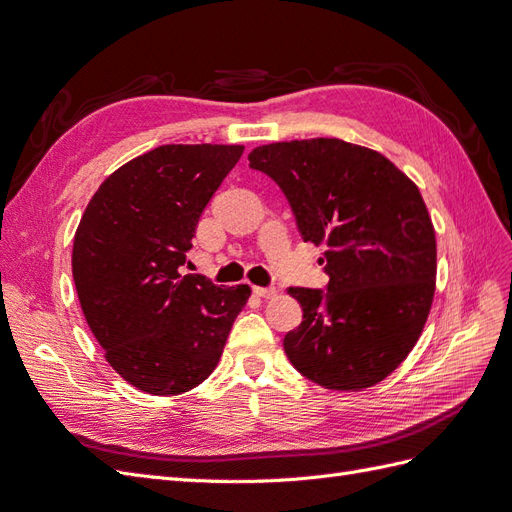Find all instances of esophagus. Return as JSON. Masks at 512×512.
<instances>
[{
	"instance_id": "34e87169",
	"label": "esophagus",
	"mask_w": 512,
	"mask_h": 512,
	"mask_svg": "<svg viewBox=\"0 0 512 512\" xmlns=\"http://www.w3.org/2000/svg\"><path fill=\"white\" fill-rule=\"evenodd\" d=\"M254 294H258V297H262V299H273L275 294H277V290L275 288H260V286H254Z\"/></svg>"
}]
</instances>
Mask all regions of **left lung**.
<instances>
[{
    "instance_id": "obj_1",
    "label": "left lung",
    "mask_w": 512,
    "mask_h": 512,
    "mask_svg": "<svg viewBox=\"0 0 512 512\" xmlns=\"http://www.w3.org/2000/svg\"><path fill=\"white\" fill-rule=\"evenodd\" d=\"M303 241L327 243V290L288 288L303 322L286 333L294 369L324 389L359 391L414 348L436 290V230L423 196L382 153L339 138L256 147Z\"/></svg>"
}]
</instances>
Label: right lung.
I'll list each match as a JSON object with an SVG mask.
<instances>
[{"mask_svg": "<svg viewBox=\"0 0 512 512\" xmlns=\"http://www.w3.org/2000/svg\"><path fill=\"white\" fill-rule=\"evenodd\" d=\"M243 145H162L117 168L89 200L72 247L85 320L138 391L179 395L209 378L250 286L181 275L200 215Z\"/></svg>", "mask_w": 512, "mask_h": 512, "instance_id": "right-lung-1", "label": "right lung"}]
</instances>
